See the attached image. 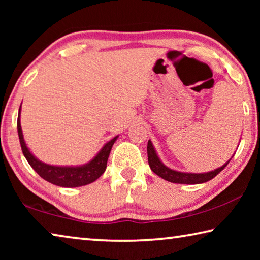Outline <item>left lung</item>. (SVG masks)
<instances>
[{"label": "left lung", "instance_id": "8db88e82", "mask_svg": "<svg viewBox=\"0 0 260 260\" xmlns=\"http://www.w3.org/2000/svg\"><path fill=\"white\" fill-rule=\"evenodd\" d=\"M147 151H148V161L149 166L153 173H156L158 177L162 178L166 181L173 182V183H182V184H196V183H203L209 181V180L213 179L215 175H218L221 171L225 169L228 162V160L225 165H222L219 169L211 171L208 173H183V172H178V171L171 170L169 167L165 166L160 161L159 158H158L155 148H153L151 141H148L147 146Z\"/></svg>", "mask_w": 260, "mask_h": 260}]
</instances>
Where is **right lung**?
<instances>
[{
    "label": "right lung",
    "mask_w": 260,
    "mask_h": 260,
    "mask_svg": "<svg viewBox=\"0 0 260 260\" xmlns=\"http://www.w3.org/2000/svg\"><path fill=\"white\" fill-rule=\"evenodd\" d=\"M21 107V105H20ZM20 114V109H19ZM19 114H18V120H17V129H18V136H19V142L21 150L26 159H27L28 164L33 167V170L37 172L42 179H45L46 181L50 182L52 184L59 187H67V188H74V187H80L86 186L88 183L94 182L95 180H98L101 175L104 173L105 169H107V162L108 158L111 151V148L113 143L116 142L118 136L110 140L105 146L101 149V151L95 156L94 159L88 162L86 165L82 166H76V167H69V166H52L45 164V162L37 159L28 148L26 147V143L23 138V132H21L20 120H19Z\"/></svg>",
    "instance_id": "obj_1"
}]
</instances>
